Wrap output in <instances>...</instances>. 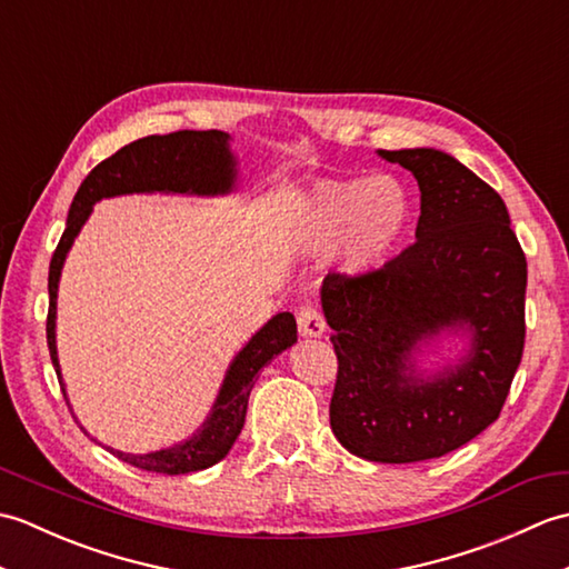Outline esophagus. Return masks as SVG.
Here are the masks:
<instances>
[{
    "instance_id": "esophagus-1",
    "label": "esophagus",
    "mask_w": 569,
    "mask_h": 569,
    "mask_svg": "<svg viewBox=\"0 0 569 569\" xmlns=\"http://www.w3.org/2000/svg\"><path fill=\"white\" fill-rule=\"evenodd\" d=\"M296 320H298V332L303 337H322L325 328H328V325H325L322 312L312 306L300 308Z\"/></svg>"
}]
</instances>
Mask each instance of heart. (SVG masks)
<instances>
[{
  "label": "heart",
  "instance_id": "heart-1",
  "mask_svg": "<svg viewBox=\"0 0 569 569\" xmlns=\"http://www.w3.org/2000/svg\"><path fill=\"white\" fill-rule=\"evenodd\" d=\"M410 220L403 186L391 176L367 180H320L300 210L306 247L325 251L340 244L347 273L367 276L391 257Z\"/></svg>",
  "mask_w": 569,
  "mask_h": 569
}]
</instances>
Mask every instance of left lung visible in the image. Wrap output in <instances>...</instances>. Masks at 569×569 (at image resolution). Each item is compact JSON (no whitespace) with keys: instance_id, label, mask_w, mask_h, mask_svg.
Instances as JSON below:
<instances>
[{"instance_id":"8db88e82","label":"left lung","mask_w":569,"mask_h":569,"mask_svg":"<svg viewBox=\"0 0 569 569\" xmlns=\"http://www.w3.org/2000/svg\"><path fill=\"white\" fill-rule=\"evenodd\" d=\"M418 180L416 241L367 276L320 288L337 381L330 426L345 450L408 465L457 450L499 418L526 342V253L501 196L438 149L383 151ZM467 333L457 366L415 367L435 336Z\"/></svg>"}]
</instances>
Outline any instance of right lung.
Segmentation results:
<instances>
[{"label":"right lung","mask_w":569,"mask_h":569,"mask_svg":"<svg viewBox=\"0 0 569 569\" xmlns=\"http://www.w3.org/2000/svg\"><path fill=\"white\" fill-rule=\"evenodd\" d=\"M237 183V159L229 149V134L224 131H173L163 137H147L131 141L129 147L119 149L110 159H104L82 180L76 198H72L66 232L60 237L53 251L51 269H48V320L46 337L51 349V361L58 373L60 389L66 396V383L60 377L58 349H56V300L60 271L72 241L80 234L82 224L88 222L92 204L102 198L131 196V192H178V196H227ZM298 340L296 318L291 312H278L263 328L241 347V352L229 365L224 381L217 393L208 420L192 432V438L163 450L131 455L112 450L122 462L156 471V475H190V471L208 469L227 457L234 440L244 428L247 403L251 386L259 371L269 361L281 355L283 349L293 347ZM88 432V430H84Z\"/></svg>","instance_id":"right-lung-1"}]
</instances>
